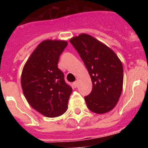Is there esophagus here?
<instances>
[{
	"instance_id": "34e87169",
	"label": "esophagus",
	"mask_w": 148,
	"mask_h": 148,
	"mask_svg": "<svg viewBox=\"0 0 148 148\" xmlns=\"http://www.w3.org/2000/svg\"><path fill=\"white\" fill-rule=\"evenodd\" d=\"M73 86L75 87H78V81H75V82H73Z\"/></svg>"
}]
</instances>
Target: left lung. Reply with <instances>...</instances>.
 Instances as JSON below:
<instances>
[{"label": "left lung", "mask_w": 148, "mask_h": 148, "mask_svg": "<svg viewBox=\"0 0 148 148\" xmlns=\"http://www.w3.org/2000/svg\"><path fill=\"white\" fill-rule=\"evenodd\" d=\"M70 41L80 55L92 80V91L84 97L88 109L98 114L112 110L122 92L121 60L108 46L88 34H80Z\"/></svg>", "instance_id": "obj_1"}]
</instances>
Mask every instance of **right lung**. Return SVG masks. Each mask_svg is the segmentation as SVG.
<instances>
[{
    "label": "right lung",
    "mask_w": 148,
    "mask_h": 148,
    "mask_svg": "<svg viewBox=\"0 0 148 148\" xmlns=\"http://www.w3.org/2000/svg\"><path fill=\"white\" fill-rule=\"evenodd\" d=\"M68 43L62 40H44L30 55L21 73L22 90L27 102L49 118L58 117L68 108L73 89L58 68L59 56Z\"/></svg>",
    "instance_id": "obj_1"
}]
</instances>
